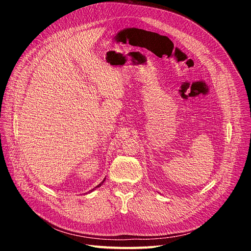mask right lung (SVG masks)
Returning <instances> with one entry per match:
<instances>
[{"mask_svg":"<svg viewBox=\"0 0 251 251\" xmlns=\"http://www.w3.org/2000/svg\"><path fill=\"white\" fill-rule=\"evenodd\" d=\"M104 181H105V178H104V179H103V181H102V182H100V183H99V184H98V185H97V187H95V188H94V189H93V190H91V191H90V192H93V191H94V190H96V189H97V188H99V187H101V185H102V184H103V182H104Z\"/></svg>","mask_w":251,"mask_h":251,"instance_id":"obj_1","label":"right lung"}]
</instances>
